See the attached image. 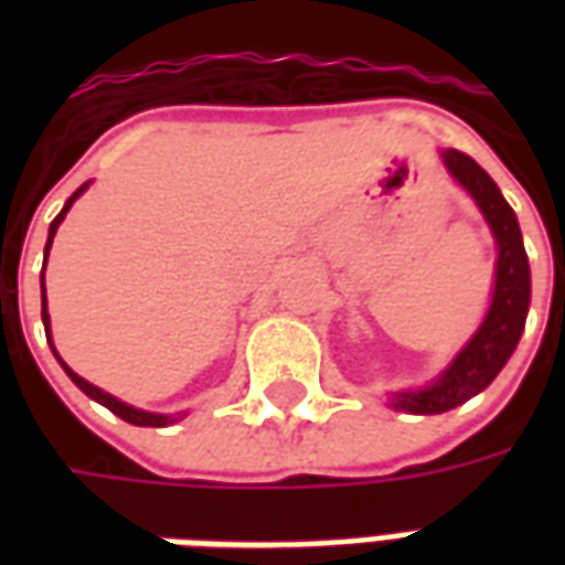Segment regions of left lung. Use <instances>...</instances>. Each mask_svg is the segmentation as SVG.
<instances>
[{"instance_id": "1", "label": "left lung", "mask_w": 565, "mask_h": 565, "mask_svg": "<svg viewBox=\"0 0 565 565\" xmlns=\"http://www.w3.org/2000/svg\"><path fill=\"white\" fill-rule=\"evenodd\" d=\"M441 157H445L448 172L472 193L478 209L484 211L487 223L497 235V287H493V302H490L481 330L475 332L472 342L457 354L448 372L433 387L399 393L393 399L396 408L412 412V415H441V412L472 399L475 393L484 391L521 342L526 308H530V263H526L521 226H518L514 211L502 199L493 178L469 153L445 150Z\"/></svg>"}]
</instances>
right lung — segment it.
<instances>
[{
  "label": "right lung",
  "mask_w": 565,
  "mask_h": 565,
  "mask_svg": "<svg viewBox=\"0 0 565 565\" xmlns=\"http://www.w3.org/2000/svg\"><path fill=\"white\" fill-rule=\"evenodd\" d=\"M84 186H87V184H84ZM84 186H78V190L72 193V199H68V202H66V209L60 211V214H56V217H54V223H51V235H47L44 259H47V250H51V242H54L56 226L63 223V217H66V211L72 209V202H75V199H78L81 193H84ZM44 306H47V299H44V275H42V320H44V327H47V308H44ZM54 354H56V351H54ZM60 363H63V360H60ZM63 369H66V372H68V379L75 381V384H78L81 391L87 393L90 399H96V403H103L105 408H108V412H115L117 417H124L127 424H136V426H166V424H174V415H150V412H139V408H132V405L115 399L111 393H105V391H99V387H93L90 381H84V379H81V375H75V372H72V369H68L66 363H63Z\"/></svg>",
  "instance_id": "right-lung-1"
}]
</instances>
